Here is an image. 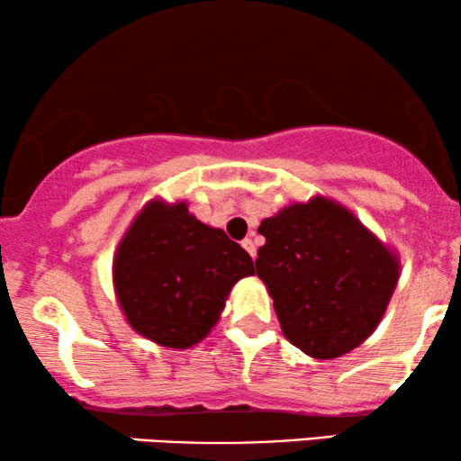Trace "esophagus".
Masks as SVG:
<instances>
[{
  "label": "esophagus",
  "mask_w": 461,
  "mask_h": 461,
  "mask_svg": "<svg viewBox=\"0 0 461 461\" xmlns=\"http://www.w3.org/2000/svg\"><path fill=\"white\" fill-rule=\"evenodd\" d=\"M242 246H244V250L249 252V255L255 258L257 257V246H255V242H252L250 238H246V240H242Z\"/></svg>",
  "instance_id": "34e87169"
}]
</instances>
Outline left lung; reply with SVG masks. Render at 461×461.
<instances>
[{
    "label": "left lung",
    "instance_id": "8db88e82",
    "mask_svg": "<svg viewBox=\"0 0 461 461\" xmlns=\"http://www.w3.org/2000/svg\"><path fill=\"white\" fill-rule=\"evenodd\" d=\"M257 276L282 332L313 359L363 345L386 313L401 276L399 255L336 200L311 196L263 219Z\"/></svg>",
    "mask_w": 461,
    "mask_h": 461
}]
</instances>
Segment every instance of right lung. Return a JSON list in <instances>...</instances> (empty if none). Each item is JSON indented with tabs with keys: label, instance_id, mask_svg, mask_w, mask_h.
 Returning <instances> with one entry per match:
<instances>
[{
	"label": "right lung",
	"instance_id": "1",
	"mask_svg": "<svg viewBox=\"0 0 461 461\" xmlns=\"http://www.w3.org/2000/svg\"><path fill=\"white\" fill-rule=\"evenodd\" d=\"M246 276H255L249 252L198 221L185 200L152 198L141 206L113 258L114 296L129 326L181 351L211 334Z\"/></svg>",
	"mask_w": 461,
	"mask_h": 461
}]
</instances>
